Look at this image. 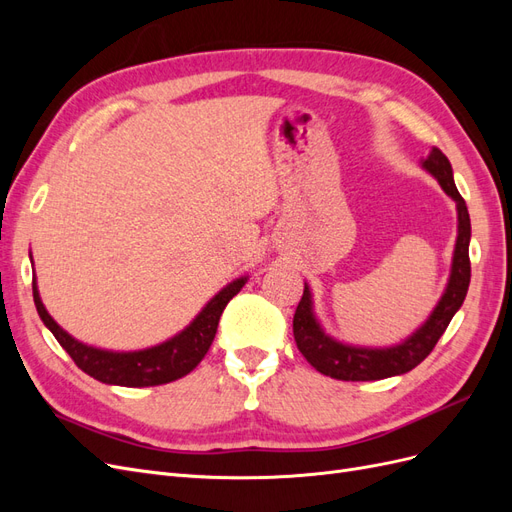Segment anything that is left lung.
Instances as JSON below:
<instances>
[{"label":"left lung","mask_w":512,"mask_h":512,"mask_svg":"<svg viewBox=\"0 0 512 512\" xmlns=\"http://www.w3.org/2000/svg\"><path fill=\"white\" fill-rule=\"evenodd\" d=\"M423 166L436 177L442 185V190L451 196L457 203L459 215V235L453 256V269L451 280L442 294L440 303L433 309L429 320L418 329L412 337H408L404 344L386 350H371V348H352L335 342L329 335H324L318 327V322L312 314V297H309V288L305 286L303 297L297 305V312L292 318V333L297 348L307 359V363L320 374L331 376L335 380H352V382H365V380H382L406 374L414 369L418 363L425 361L429 352L436 348L438 339L446 331L448 322L453 320L455 312L461 307L463 299L468 294L470 286V213L466 207V200L457 192V185L453 181V168L444 153L433 147Z\"/></svg>","instance_id":"1"}]
</instances>
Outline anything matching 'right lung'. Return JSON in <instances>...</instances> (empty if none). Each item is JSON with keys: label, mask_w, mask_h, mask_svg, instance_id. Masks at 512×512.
<instances>
[{"label": "right lung", "mask_w": 512, "mask_h": 512, "mask_svg": "<svg viewBox=\"0 0 512 512\" xmlns=\"http://www.w3.org/2000/svg\"><path fill=\"white\" fill-rule=\"evenodd\" d=\"M245 277L228 284L207 303V307L196 316L188 329L181 331L177 337L168 342L141 350V352H106L98 348H89L72 339L59 324L46 312L40 294L34 282V303L38 316L55 335L59 346L64 348L76 367L83 369L87 376L96 378L104 384L117 386H156L183 378L205 359L211 348V342L218 331V322L228 301L243 288Z\"/></svg>", "instance_id": "right-lung-1"}]
</instances>
